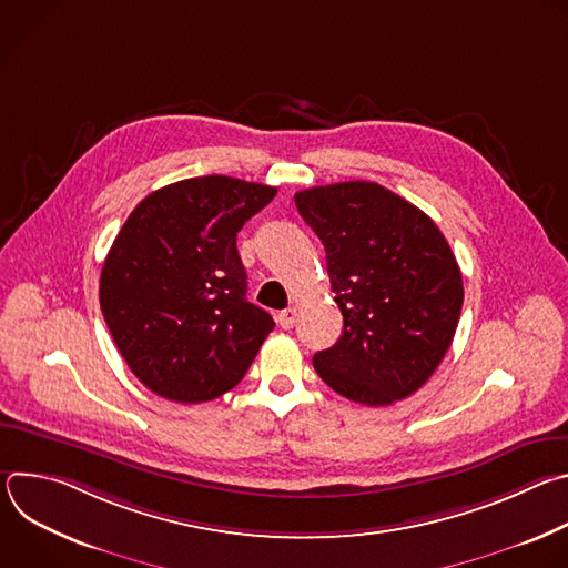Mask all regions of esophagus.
<instances>
[{
  "mask_svg": "<svg viewBox=\"0 0 568 568\" xmlns=\"http://www.w3.org/2000/svg\"><path fill=\"white\" fill-rule=\"evenodd\" d=\"M296 316H298V312H296V307H287V310H283V312H278V326L283 328V331H290L294 323H296Z\"/></svg>",
  "mask_w": 568,
  "mask_h": 568,
  "instance_id": "esophagus-1",
  "label": "esophagus"
}]
</instances>
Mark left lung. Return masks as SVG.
I'll return each instance as SVG.
<instances>
[{
    "instance_id": "obj_1",
    "label": "left lung",
    "mask_w": 568,
    "mask_h": 568,
    "mask_svg": "<svg viewBox=\"0 0 568 568\" xmlns=\"http://www.w3.org/2000/svg\"><path fill=\"white\" fill-rule=\"evenodd\" d=\"M323 242L339 342L314 355L339 395L384 407L416 393L452 346L463 276L436 222L375 182L314 186L294 195Z\"/></svg>"
}]
</instances>
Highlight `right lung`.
<instances>
[{
    "label": "right lung",
    "instance_id": "obj_1",
    "mask_svg": "<svg viewBox=\"0 0 568 568\" xmlns=\"http://www.w3.org/2000/svg\"><path fill=\"white\" fill-rule=\"evenodd\" d=\"M274 186L206 175L150 193L101 272V310L130 371L156 395L195 404L231 390L274 331L247 301L235 237Z\"/></svg>",
    "mask_w": 568,
    "mask_h": 568
}]
</instances>
